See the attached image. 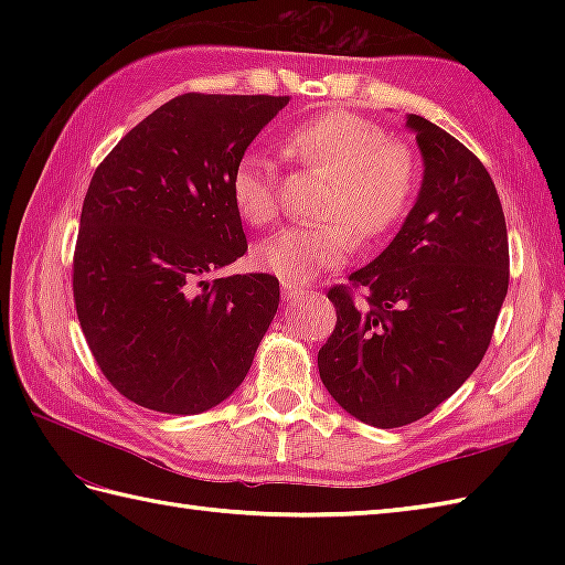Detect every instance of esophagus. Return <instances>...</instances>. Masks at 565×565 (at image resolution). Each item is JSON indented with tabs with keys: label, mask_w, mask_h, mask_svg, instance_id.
<instances>
[{
	"label": "esophagus",
	"mask_w": 565,
	"mask_h": 565,
	"mask_svg": "<svg viewBox=\"0 0 565 565\" xmlns=\"http://www.w3.org/2000/svg\"><path fill=\"white\" fill-rule=\"evenodd\" d=\"M303 291H306L303 284H298V281H281V296H284V301H294V298L303 296Z\"/></svg>",
	"instance_id": "obj_1"
}]
</instances>
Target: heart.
Listing matches in <instances>:
<instances>
[{"label":"heart","instance_id":"obj_1","mask_svg":"<svg viewBox=\"0 0 565 565\" xmlns=\"http://www.w3.org/2000/svg\"><path fill=\"white\" fill-rule=\"evenodd\" d=\"M284 152L303 170L330 177L318 215L326 225H291L255 247V262L281 281H306L352 255L354 243L376 245L411 215L423 167L405 140L352 111H328L294 126ZM239 218L255 227L279 221L281 189L271 162L245 152L231 174Z\"/></svg>","mask_w":565,"mask_h":565}]
</instances>
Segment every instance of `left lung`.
I'll return each instance as SVG.
<instances>
[{
	"instance_id": "obj_1",
	"label": "left lung",
	"mask_w": 565,
	"mask_h": 565,
	"mask_svg": "<svg viewBox=\"0 0 565 565\" xmlns=\"http://www.w3.org/2000/svg\"><path fill=\"white\" fill-rule=\"evenodd\" d=\"M407 126L423 191L393 243L330 286L338 322L318 352L332 398L381 429L417 423L473 374L510 281L505 213L483 162L423 116Z\"/></svg>"
}]
</instances>
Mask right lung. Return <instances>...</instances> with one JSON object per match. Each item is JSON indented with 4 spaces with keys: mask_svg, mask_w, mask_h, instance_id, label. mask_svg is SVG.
I'll return each mask as SVG.
<instances>
[{
    "mask_svg": "<svg viewBox=\"0 0 565 565\" xmlns=\"http://www.w3.org/2000/svg\"><path fill=\"white\" fill-rule=\"evenodd\" d=\"M286 104L269 94H179L94 170L72 294L94 362L136 405L196 415L247 376L279 308V279L209 276L247 252L231 174Z\"/></svg>",
    "mask_w": 565,
    "mask_h": 565,
    "instance_id": "add662e5",
    "label": "right lung"
}]
</instances>
